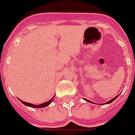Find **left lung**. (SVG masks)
I'll return each instance as SVG.
<instances>
[{"instance_id": "1", "label": "left lung", "mask_w": 135, "mask_h": 135, "mask_svg": "<svg viewBox=\"0 0 135 135\" xmlns=\"http://www.w3.org/2000/svg\"><path fill=\"white\" fill-rule=\"evenodd\" d=\"M119 96V95H117V96H115V97L113 98V99L110 100H109V101H107V103H103V104H109V103H112V102H113L114 100L116 99V98H117V97H118V96ZM85 100H86V101H88V102H89V103H94V102L90 101V100H86V99H85Z\"/></svg>"}]
</instances>
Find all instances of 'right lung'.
Returning a JSON list of instances; mask_svg holds the SVG:
<instances>
[{
	"label": "right lung",
	"instance_id": "1",
	"mask_svg": "<svg viewBox=\"0 0 135 135\" xmlns=\"http://www.w3.org/2000/svg\"><path fill=\"white\" fill-rule=\"evenodd\" d=\"M54 98V97H53ZM53 98H52L50 100H49L48 102H46V103H42L41 104V105H34V104H32V103H27V102H25V101H23V100H21L18 99L19 100H20L21 102L22 103L24 104L26 106H28V107H34V108H42V107H46V106H48L49 105H50V103H51V102L52 101V100H53Z\"/></svg>",
	"mask_w": 135,
	"mask_h": 135
}]
</instances>
